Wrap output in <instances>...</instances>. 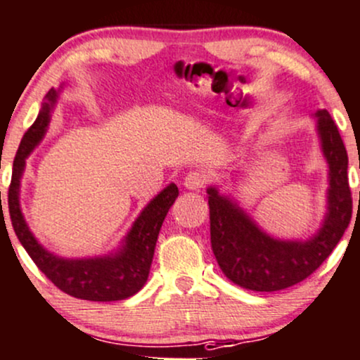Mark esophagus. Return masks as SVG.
Returning a JSON list of instances; mask_svg holds the SVG:
<instances>
[{
    "label": "esophagus",
    "mask_w": 360,
    "mask_h": 360,
    "mask_svg": "<svg viewBox=\"0 0 360 360\" xmlns=\"http://www.w3.org/2000/svg\"><path fill=\"white\" fill-rule=\"evenodd\" d=\"M207 176L200 172H191L187 173V176L184 179V187L188 191H200V188L206 187Z\"/></svg>",
    "instance_id": "esophagus-1"
}]
</instances>
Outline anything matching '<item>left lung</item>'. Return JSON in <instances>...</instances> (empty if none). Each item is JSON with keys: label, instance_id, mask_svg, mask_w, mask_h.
Here are the masks:
<instances>
[{"label": "left lung", "instance_id": "obj_1", "mask_svg": "<svg viewBox=\"0 0 360 360\" xmlns=\"http://www.w3.org/2000/svg\"><path fill=\"white\" fill-rule=\"evenodd\" d=\"M316 117L321 149L330 166V188L328 212L314 237L305 242L276 240L264 233L230 197L219 194L216 187L207 188L212 252L225 276L238 287L276 292L299 283L326 261L349 226L352 192L347 149L330 113L321 110Z\"/></svg>", "mask_w": 360, "mask_h": 360}]
</instances>
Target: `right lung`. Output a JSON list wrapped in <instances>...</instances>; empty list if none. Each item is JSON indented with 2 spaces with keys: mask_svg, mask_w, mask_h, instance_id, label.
Returning <instances> with one entry per match:
<instances>
[{
  "mask_svg": "<svg viewBox=\"0 0 360 360\" xmlns=\"http://www.w3.org/2000/svg\"><path fill=\"white\" fill-rule=\"evenodd\" d=\"M56 98L58 91L55 89L46 94V103L42 104V110L37 115L36 122L27 130L20 146H18L8 188L11 226L37 268L61 292L68 293L75 299L94 300V302H113V300L129 299L148 281L158 235H160L161 225H163L169 207L179 197V187L175 184H169L165 191H161L150 200L135 219L132 230L125 237V243L117 254L94 259H63L48 252L34 238L27 226L20 211V202H18V191H20V179L25 168L27 156L44 137Z\"/></svg>",
  "mask_w": 360,
  "mask_h": 360,
  "instance_id": "add662e5",
  "label": "right lung"
}]
</instances>
